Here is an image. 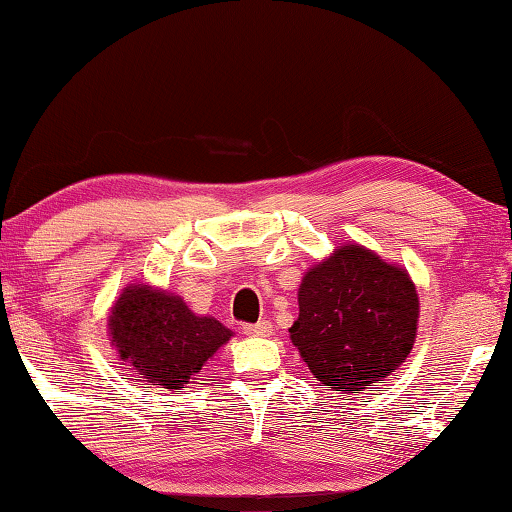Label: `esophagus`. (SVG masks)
<instances>
[{
	"label": "esophagus",
	"instance_id": "1",
	"mask_svg": "<svg viewBox=\"0 0 512 512\" xmlns=\"http://www.w3.org/2000/svg\"><path fill=\"white\" fill-rule=\"evenodd\" d=\"M241 332H244L246 336H266L268 332H271V325H268L266 320H259V323H246V325H241Z\"/></svg>",
	"mask_w": 512,
	"mask_h": 512
}]
</instances>
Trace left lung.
I'll return each instance as SVG.
<instances>
[{"mask_svg":"<svg viewBox=\"0 0 512 512\" xmlns=\"http://www.w3.org/2000/svg\"><path fill=\"white\" fill-rule=\"evenodd\" d=\"M291 341L334 391L377 384L409 357L418 293L409 273L361 246H343L305 275Z\"/></svg>","mask_w":512,"mask_h":512,"instance_id":"left-lung-1","label":"left lung"}]
</instances>
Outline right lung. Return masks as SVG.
Here are the masks:
<instances>
[{
    "label": "right lung",
    "mask_w": 512,
    "mask_h": 512,
    "mask_svg": "<svg viewBox=\"0 0 512 512\" xmlns=\"http://www.w3.org/2000/svg\"><path fill=\"white\" fill-rule=\"evenodd\" d=\"M119 357L133 363L151 386L180 391L203 363L230 339L219 320L194 316L178 296L128 287L110 314Z\"/></svg>",
    "instance_id": "add662e5"
}]
</instances>
